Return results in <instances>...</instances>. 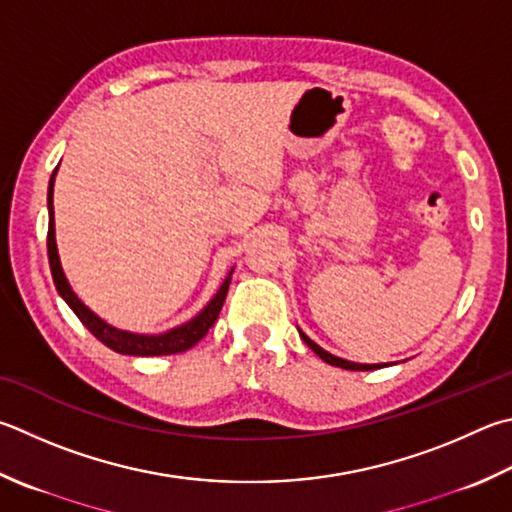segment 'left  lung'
<instances>
[{
    "label": "left lung",
    "instance_id": "1",
    "mask_svg": "<svg viewBox=\"0 0 512 512\" xmlns=\"http://www.w3.org/2000/svg\"><path fill=\"white\" fill-rule=\"evenodd\" d=\"M300 336H302V340L306 342V345H309V349H311V351L318 353V356H320L324 362H329V365H333V367H342V369H351V371H369V369H380V367H385V365H360V362L342 360V358H338V356H333V353L324 351L320 345H315V342H313L309 336H306V333H302V331H300Z\"/></svg>",
    "mask_w": 512,
    "mask_h": 512
}]
</instances>
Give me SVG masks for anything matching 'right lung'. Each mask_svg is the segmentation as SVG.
I'll list each match as a JSON object with an SVG mask.
<instances>
[{
    "instance_id": "right-lung-1",
    "label": "right lung",
    "mask_w": 512,
    "mask_h": 512,
    "mask_svg": "<svg viewBox=\"0 0 512 512\" xmlns=\"http://www.w3.org/2000/svg\"><path fill=\"white\" fill-rule=\"evenodd\" d=\"M55 172H58V167H55L51 174L49 197H46V203H49V235H46V248H49V266H51L53 284H55V288H58V293L62 295V300L67 302L71 306V311L78 315V320L85 324L91 333H94L102 345H107L116 353H125V356H170V353L188 351L190 347L197 345V342L206 336L212 324H215V320L219 318L221 306H224L226 295H228L232 271L228 273L224 284H221L217 295L212 297L206 306H203V311L199 315H194L190 322L181 324V327H174L170 331L159 333V336H145V333H132V331L111 327V324L100 320L98 315L89 309V306H85L78 300V295L73 293V288L69 286L67 277H64L58 246H55V221H53Z\"/></svg>"
}]
</instances>
